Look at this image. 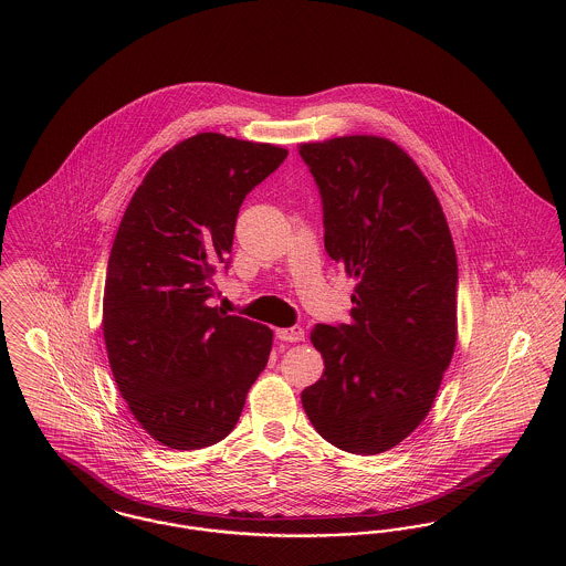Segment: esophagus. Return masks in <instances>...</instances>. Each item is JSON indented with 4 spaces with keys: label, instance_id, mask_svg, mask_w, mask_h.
I'll return each instance as SVG.
<instances>
[{
    "label": "esophagus",
    "instance_id": "1",
    "mask_svg": "<svg viewBox=\"0 0 566 566\" xmlns=\"http://www.w3.org/2000/svg\"><path fill=\"white\" fill-rule=\"evenodd\" d=\"M275 337H277L280 342H291V344H296V342H303V339H305V331H303L301 326L277 328V331H275Z\"/></svg>",
    "mask_w": 566,
    "mask_h": 566
}]
</instances>
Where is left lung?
I'll return each mask as SVG.
<instances>
[{
  "mask_svg": "<svg viewBox=\"0 0 566 566\" xmlns=\"http://www.w3.org/2000/svg\"><path fill=\"white\" fill-rule=\"evenodd\" d=\"M324 248L356 280L350 324H316L324 374L301 403L335 448L379 454L429 416L457 348V250L420 167L379 135L298 144Z\"/></svg>",
  "mask_w": 566,
  "mask_h": 566,
  "instance_id": "obj_1",
  "label": "left lung"
}]
</instances>
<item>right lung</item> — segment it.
<instances>
[{
	"mask_svg": "<svg viewBox=\"0 0 566 566\" xmlns=\"http://www.w3.org/2000/svg\"><path fill=\"white\" fill-rule=\"evenodd\" d=\"M273 144L197 134L163 153L125 210L109 252L104 339L139 427L171 450L235 429L270 358L265 324L210 307L245 195L286 159Z\"/></svg>",
	"mask_w": 566,
	"mask_h": 566,
	"instance_id": "1",
	"label": "right lung"
}]
</instances>
